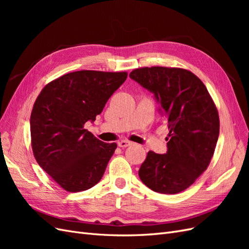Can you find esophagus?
<instances>
[{
    "label": "esophagus",
    "mask_w": 249,
    "mask_h": 249,
    "mask_svg": "<svg viewBox=\"0 0 249 249\" xmlns=\"http://www.w3.org/2000/svg\"><path fill=\"white\" fill-rule=\"evenodd\" d=\"M131 144H132V142L129 141V140H120L118 142V146H120V147H127V146H130Z\"/></svg>",
    "instance_id": "esophagus-1"
}]
</instances>
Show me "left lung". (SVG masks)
<instances>
[{"label":"left lung","instance_id":"left-lung-1","mask_svg":"<svg viewBox=\"0 0 249 249\" xmlns=\"http://www.w3.org/2000/svg\"><path fill=\"white\" fill-rule=\"evenodd\" d=\"M130 78L160 104L169 129L166 154L148 152L139 178L149 189L176 194L207 169L219 136V116L205 84L189 71L154 66L134 70Z\"/></svg>","mask_w":249,"mask_h":249}]
</instances>
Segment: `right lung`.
<instances>
[{"mask_svg": "<svg viewBox=\"0 0 249 249\" xmlns=\"http://www.w3.org/2000/svg\"><path fill=\"white\" fill-rule=\"evenodd\" d=\"M126 72L80 71L51 82L30 117L32 148L39 166L70 192L84 191L103 178L116 143H105L84 129L102 113Z\"/></svg>", "mask_w": 249, "mask_h": 249, "instance_id": "right-lung-1", "label": "right lung"}]
</instances>
